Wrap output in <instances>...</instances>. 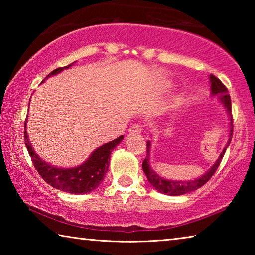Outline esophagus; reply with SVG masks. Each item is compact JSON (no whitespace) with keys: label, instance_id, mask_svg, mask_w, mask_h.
<instances>
[{"label":"esophagus","instance_id":"1","mask_svg":"<svg viewBox=\"0 0 255 255\" xmlns=\"http://www.w3.org/2000/svg\"><path fill=\"white\" fill-rule=\"evenodd\" d=\"M141 131H143V127H141V125L139 124L132 125V126L129 128V132L130 133H140Z\"/></svg>","mask_w":255,"mask_h":255}]
</instances>
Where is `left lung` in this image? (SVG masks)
Segmentation results:
<instances>
[{"label": "left lung", "instance_id": "left-lung-1", "mask_svg": "<svg viewBox=\"0 0 255 255\" xmlns=\"http://www.w3.org/2000/svg\"><path fill=\"white\" fill-rule=\"evenodd\" d=\"M210 86H211V94L213 96H218L221 99L224 107L226 108V110L230 115L231 124H230V138H228V141L225 146V148L223 149L221 156L218 157L217 161L214 164L210 169L206 172V173L200 176V178L191 180V181H173L169 179H164L162 176H159L156 172L152 170V167L149 166V149H150V143L147 141V146H146V150H147V154H146V157L143 162V170L144 173L147 176L148 182L153 185V187L157 190L158 192L165 193V195L169 196H181L185 195V193L195 191V190L201 188L202 185L206 184L210 180L211 176L215 174L216 170L218 169L219 164H221L224 154H225L226 149L228 146H230L231 139L233 137V116H232V103H231V97L228 94V90L225 85L222 83V81L217 79L215 75L210 74Z\"/></svg>", "mask_w": 255, "mask_h": 255}]
</instances>
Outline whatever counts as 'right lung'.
I'll use <instances>...</instances> for the list:
<instances>
[{"label":"right lung","instance_id":"obj_1","mask_svg":"<svg viewBox=\"0 0 255 255\" xmlns=\"http://www.w3.org/2000/svg\"><path fill=\"white\" fill-rule=\"evenodd\" d=\"M72 65L73 63L67 66L56 68L46 76V79L51 75L58 74L59 72ZM25 128H27V118L24 120V129ZM123 138L124 136H120L117 139L100 146L94 150L88 161L84 162L82 165L73 167V169H59V167H55L44 162L34 153L28 139L27 130H24V143L27 146L30 157H31L33 166L36 167L39 175L51 187L68 193H75V195L91 192L100 185L105 179L108 167H109L110 154L116 146L123 140Z\"/></svg>","mask_w":255,"mask_h":255}]
</instances>
